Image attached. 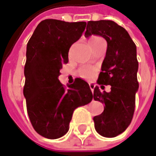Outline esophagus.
<instances>
[{
  "label": "esophagus",
  "instance_id": "obj_1",
  "mask_svg": "<svg viewBox=\"0 0 156 156\" xmlns=\"http://www.w3.org/2000/svg\"><path fill=\"white\" fill-rule=\"evenodd\" d=\"M89 87H90V88L92 90V92L93 91V88H94V87H93V85L92 84H89Z\"/></svg>",
  "mask_w": 156,
  "mask_h": 156
}]
</instances>
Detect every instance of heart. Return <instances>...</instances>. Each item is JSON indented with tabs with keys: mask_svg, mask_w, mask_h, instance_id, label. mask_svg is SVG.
<instances>
[{
	"mask_svg": "<svg viewBox=\"0 0 156 156\" xmlns=\"http://www.w3.org/2000/svg\"><path fill=\"white\" fill-rule=\"evenodd\" d=\"M103 39L100 38V37H98V36H92V38H90L88 41L90 47H92L93 45H95L98 41H99ZM80 75H81L82 77H84V78L90 79V78H92V76H94V69L89 67L83 68V69H80Z\"/></svg>",
	"mask_w": 156,
	"mask_h": 156,
	"instance_id": "heart-1",
	"label": "heart"
}]
</instances>
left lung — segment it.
Listing matches in <instances>:
<instances>
[{
  "instance_id": "left-lung-1",
  "label": "left lung",
  "mask_w": 156,
  "mask_h": 156,
  "mask_svg": "<svg viewBox=\"0 0 156 156\" xmlns=\"http://www.w3.org/2000/svg\"><path fill=\"white\" fill-rule=\"evenodd\" d=\"M100 35L107 41V51L97 83L110 85V92L94 87L93 99L105 105L99 115L93 117L97 133L105 137L122 133L133 120L135 96L138 89L137 47L123 27L111 20L89 21L85 36Z\"/></svg>"
}]
</instances>
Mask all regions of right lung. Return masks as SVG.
I'll use <instances>...</instances> for the list:
<instances>
[{
  "label": "right lung",
  "instance_id": "1",
  "mask_svg": "<svg viewBox=\"0 0 156 156\" xmlns=\"http://www.w3.org/2000/svg\"><path fill=\"white\" fill-rule=\"evenodd\" d=\"M86 25V22L45 19L27 44L23 95L31 124L44 137L56 139L65 135L74 110L92 99L84 80L76 78L68 87L58 80L63 64L69 62V50Z\"/></svg>",
  "mask_w": 156,
  "mask_h": 156
}]
</instances>
